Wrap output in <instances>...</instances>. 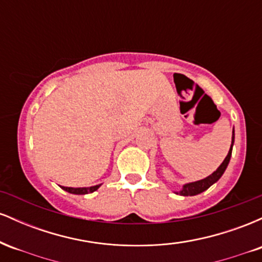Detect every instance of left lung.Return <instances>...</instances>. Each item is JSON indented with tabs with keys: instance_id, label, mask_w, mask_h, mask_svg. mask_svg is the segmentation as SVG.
<instances>
[{
	"instance_id": "8db88e82",
	"label": "left lung",
	"mask_w": 262,
	"mask_h": 262,
	"mask_svg": "<svg viewBox=\"0 0 262 262\" xmlns=\"http://www.w3.org/2000/svg\"><path fill=\"white\" fill-rule=\"evenodd\" d=\"M233 144H234V129H233V137H231V145H230L229 152H228V155L225 156L224 161L222 162L221 166H219L218 169L212 173V175L206 177V179L200 180V181H196V182L186 183V185H183L181 191L175 192V193L176 194H181V196H196V194L202 193L203 191H206L207 188H209L210 186L213 185V183L217 182L218 180L222 177V175L224 173V171H225V169H227L228 164H229L230 156H231V149H233Z\"/></svg>"
}]
</instances>
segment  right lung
Returning a JSON list of instances; mask_svg holds the SVG:
<instances>
[{
    "instance_id": "right-lung-1",
    "label": "right lung",
    "mask_w": 262,
    "mask_h": 262,
    "mask_svg": "<svg viewBox=\"0 0 262 262\" xmlns=\"http://www.w3.org/2000/svg\"><path fill=\"white\" fill-rule=\"evenodd\" d=\"M101 185H96V186H91V187H77V188H74V187H64V186H61V188L64 189V191L69 192V193H74V194H87V193H92V192H95L96 189H98Z\"/></svg>"
}]
</instances>
